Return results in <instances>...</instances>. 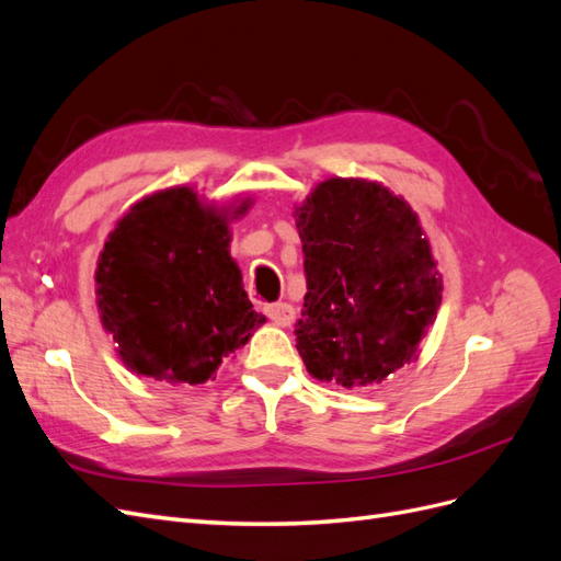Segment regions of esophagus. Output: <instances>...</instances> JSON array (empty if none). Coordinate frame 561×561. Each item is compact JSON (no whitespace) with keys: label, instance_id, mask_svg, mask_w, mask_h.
Listing matches in <instances>:
<instances>
[{"label":"esophagus","instance_id":"obj_1","mask_svg":"<svg viewBox=\"0 0 561 561\" xmlns=\"http://www.w3.org/2000/svg\"><path fill=\"white\" fill-rule=\"evenodd\" d=\"M266 316L276 322V325H290L295 320V309L290 307L287 301H276V304H268L266 307Z\"/></svg>","mask_w":561,"mask_h":561}]
</instances>
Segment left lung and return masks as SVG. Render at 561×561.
<instances>
[{
	"label": "left lung",
	"mask_w": 561,
	"mask_h": 561,
	"mask_svg": "<svg viewBox=\"0 0 561 561\" xmlns=\"http://www.w3.org/2000/svg\"><path fill=\"white\" fill-rule=\"evenodd\" d=\"M295 219L307 274L295 330L304 365L346 388L381 383L416 358L443 301L416 213L377 182L330 178Z\"/></svg>",
	"instance_id": "1"
}]
</instances>
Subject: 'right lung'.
<instances>
[{
	"mask_svg": "<svg viewBox=\"0 0 561 561\" xmlns=\"http://www.w3.org/2000/svg\"><path fill=\"white\" fill-rule=\"evenodd\" d=\"M248 208L243 198L217 210L190 186H173L118 219L100 252L95 295L103 328L135 375L206 383L266 320L229 254V219Z\"/></svg>",
	"mask_w": 561,
	"mask_h": 561,
	"instance_id": "add662e5",
	"label": "right lung"
}]
</instances>
